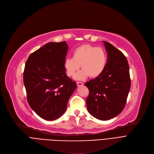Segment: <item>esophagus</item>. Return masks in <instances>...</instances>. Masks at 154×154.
I'll list each match as a JSON object with an SVG mask.
<instances>
[{
  "label": "esophagus",
  "mask_w": 154,
  "mask_h": 154,
  "mask_svg": "<svg viewBox=\"0 0 154 154\" xmlns=\"http://www.w3.org/2000/svg\"><path fill=\"white\" fill-rule=\"evenodd\" d=\"M77 86L80 87V86H82L84 85V83L83 82H77Z\"/></svg>",
  "instance_id": "obj_1"
}]
</instances>
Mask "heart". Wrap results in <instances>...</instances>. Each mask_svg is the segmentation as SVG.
Here are the masks:
<instances>
[{
	"mask_svg": "<svg viewBox=\"0 0 154 154\" xmlns=\"http://www.w3.org/2000/svg\"><path fill=\"white\" fill-rule=\"evenodd\" d=\"M73 57L66 58L63 66L67 75L74 76L80 67L82 70L76 74L77 80H84L88 76L95 78L99 76L107 62V55L103 48L85 44L77 47L73 51Z\"/></svg>",
	"mask_w": 154,
	"mask_h": 154,
	"instance_id": "b5f03b06",
	"label": "heart"
}]
</instances>
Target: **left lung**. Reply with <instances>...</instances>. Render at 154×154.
<instances>
[{
	"instance_id": "obj_1",
	"label": "left lung",
	"mask_w": 154,
	"mask_h": 154,
	"mask_svg": "<svg viewBox=\"0 0 154 154\" xmlns=\"http://www.w3.org/2000/svg\"><path fill=\"white\" fill-rule=\"evenodd\" d=\"M102 42L107 53L106 67L99 76L85 85L89 90L86 100L88 112L96 119L107 120L116 117L125 107L131 78L124 54L111 44Z\"/></svg>"
}]
</instances>
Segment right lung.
<instances>
[{"mask_svg": "<svg viewBox=\"0 0 154 154\" xmlns=\"http://www.w3.org/2000/svg\"><path fill=\"white\" fill-rule=\"evenodd\" d=\"M68 48L66 41L48 42L31 54L26 63L23 80L27 102L39 117L47 120L63 114L77 87L63 66Z\"/></svg>", "mask_w": 154, "mask_h": 154, "instance_id": "right-lung-1", "label": "right lung"}]
</instances>
